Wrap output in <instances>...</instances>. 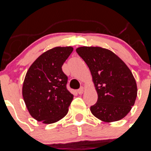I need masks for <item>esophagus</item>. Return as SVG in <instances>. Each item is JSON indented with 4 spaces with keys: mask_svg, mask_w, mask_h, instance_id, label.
Returning a JSON list of instances; mask_svg holds the SVG:
<instances>
[{
    "mask_svg": "<svg viewBox=\"0 0 151 151\" xmlns=\"http://www.w3.org/2000/svg\"><path fill=\"white\" fill-rule=\"evenodd\" d=\"M83 91H84V88L83 87H81L79 89H78V91H77V92H78V94H82V93H83Z\"/></svg>",
    "mask_w": 151,
    "mask_h": 151,
    "instance_id": "obj_1",
    "label": "esophagus"
}]
</instances>
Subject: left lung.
Masks as SVG:
<instances>
[{"instance_id":"left-lung-1","label":"left lung","mask_w":151,"mask_h":151,"mask_svg":"<svg viewBox=\"0 0 151 151\" xmlns=\"http://www.w3.org/2000/svg\"><path fill=\"white\" fill-rule=\"evenodd\" d=\"M76 52L88 66L98 95L91 106L92 114L108 122L125 117L137 97V85L129 67L107 49L81 47Z\"/></svg>"}]
</instances>
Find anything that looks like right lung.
<instances>
[{
	"mask_svg": "<svg viewBox=\"0 0 151 151\" xmlns=\"http://www.w3.org/2000/svg\"><path fill=\"white\" fill-rule=\"evenodd\" d=\"M72 47H57L45 52L29 67L22 86V97L30 115L50 124L63 118L73 99L66 88L68 77L62 66Z\"/></svg>",
	"mask_w": 151,
	"mask_h": 151,
	"instance_id": "add662e5",
	"label": "right lung"
}]
</instances>
